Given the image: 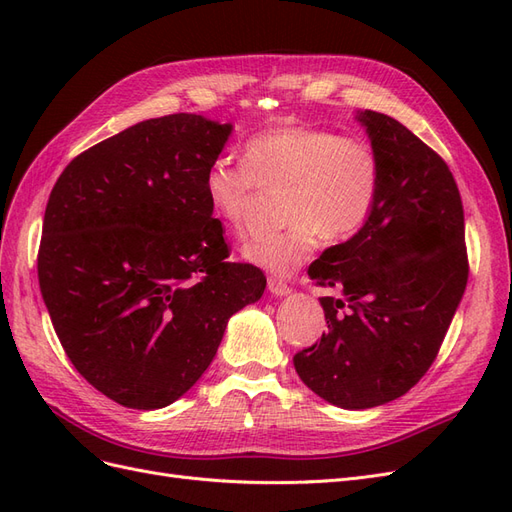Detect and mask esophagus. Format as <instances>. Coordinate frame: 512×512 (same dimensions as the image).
I'll list each match as a JSON object with an SVG mask.
<instances>
[{
  "label": "esophagus",
  "mask_w": 512,
  "mask_h": 512,
  "mask_svg": "<svg viewBox=\"0 0 512 512\" xmlns=\"http://www.w3.org/2000/svg\"><path fill=\"white\" fill-rule=\"evenodd\" d=\"M269 292L275 294V297H286V294H290V286L277 280V277H269Z\"/></svg>",
  "instance_id": "1"
}]
</instances>
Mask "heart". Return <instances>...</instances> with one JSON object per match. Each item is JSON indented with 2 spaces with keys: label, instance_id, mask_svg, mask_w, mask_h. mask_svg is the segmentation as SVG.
I'll use <instances>...</instances> for the list:
<instances>
[{
  "label": "heart",
  "instance_id": "heart-1",
  "mask_svg": "<svg viewBox=\"0 0 512 512\" xmlns=\"http://www.w3.org/2000/svg\"><path fill=\"white\" fill-rule=\"evenodd\" d=\"M380 183V153L367 138L277 126L247 138L241 162H211L203 192L215 218L241 230L258 190L284 188L286 226L241 250L250 265L284 277L312 256L322 235L333 243L356 235L376 207Z\"/></svg>",
  "mask_w": 512,
  "mask_h": 512
}]
</instances>
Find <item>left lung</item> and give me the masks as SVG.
<instances>
[{"mask_svg": "<svg viewBox=\"0 0 512 512\" xmlns=\"http://www.w3.org/2000/svg\"><path fill=\"white\" fill-rule=\"evenodd\" d=\"M380 153L382 183L365 226L324 250L307 275L327 333L294 354L299 378L346 410L382 406L425 376L468 284L466 226L453 173L406 126L356 113Z\"/></svg>", "mask_w": 512, "mask_h": 512, "instance_id": "8db88e82", "label": "left lung"}]
</instances>
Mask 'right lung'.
Wrapping results in <instances>:
<instances>
[{
	"label": "right lung",
	"instance_id": "right-lung-1",
	"mask_svg": "<svg viewBox=\"0 0 512 512\" xmlns=\"http://www.w3.org/2000/svg\"><path fill=\"white\" fill-rule=\"evenodd\" d=\"M230 132L192 113L141 121L76 156L46 203L44 305L76 371L126 408L188 393L265 292L258 267L226 260L203 192Z\"/></svg>",
	"mask_w": 512,
	"mask_h": 512
}]
</instances>
